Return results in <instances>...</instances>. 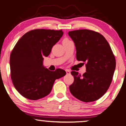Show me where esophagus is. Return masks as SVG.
Wrapping results in <instances>:
<instances>
[{
  "instance_id": "esophagus-1",
  "label": "esophagus",
  "mask_w": 126,
  "mask_h": 126,
  "mask_svg": "<svg viewBox=\"0 0 126 126\" xmlns=\"http://www.w3.org/2000/svg\"><path fill=\"white\" fill-rule=\"evenodd\" d=\"M65 72H66V73H67V74H71V72H70L69 70L66 69L65 70Z\"/></svg>"
}]
</instances>
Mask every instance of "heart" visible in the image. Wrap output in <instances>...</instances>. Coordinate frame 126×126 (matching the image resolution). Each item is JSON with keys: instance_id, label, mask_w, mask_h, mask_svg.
Returning a JSON list of instances; mask_svg holds the SVG:
<instances>
[{"instance_id": "obj_1", "label": "heart", "mask_w": 126, "mask_h": 126, "mask_svg": "<svg viewBox=\"0 0 126 126\" xmlns=\"http://www.w3.org/2000/svg\"><path fill=\"white\" fill-rule=\"evenodd\" d=\"M63 40H68V39H67V38H66V39H64Z\"/></svg>"}]
</instances>
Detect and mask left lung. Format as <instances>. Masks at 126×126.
Returning <instances> with one entry per match:
<instances>
[{"instance_id": "obj_1", "label": "left lung", "mask_w": 126, "mask_h": 126, "mask_svg": "<svg viewBox=\"0 0 126 126\" xmlns=\"http://www.w3.org/2000/svg\"><path fill=\"white\" fill-rule=\"evenodd\" d=\"M68 35L75 44L77 59L86 66L82 76L71 72L74 82L69 86L70 92L81 101H97L109 88L116 68L111 48L103 35L91 30L70 31Z\"/></svg>"}]
</instances>
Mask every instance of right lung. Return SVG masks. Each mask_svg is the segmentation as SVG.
Instances as JSON below:
<instances>
[{
	"mask_svg": "<svg viewBox=\"0 0 126 126\" xmlns=\"http://www.w3.org/2000/svg\"><path fill=\"white\" fill-rule=\"evenodd\" d=\"M63 34L62 30H32L23 35L13 49L10 77L14 87L24 97L35 101L47 96L55 79L65 75L63 69L58 68L53 72L43 65V57L49 55Z\"/></svg>",
	"mask_w": 126,
	"mask_h": 126,
	"instance_id": "obj_1",
	"label": "right lung"
}]
</instances>
